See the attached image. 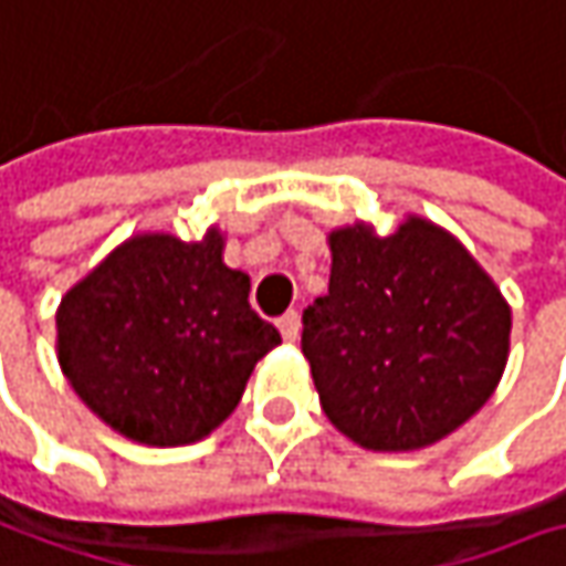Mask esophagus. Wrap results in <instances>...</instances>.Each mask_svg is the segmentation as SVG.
<instances>
[{"label":"esophagus","instance_id":"obj_1","mask_svg":"<svg viewBox=\"0 0 566 566\" xmlns=\"http://www.w3.org/2000/svg\"><path fill=\"white\" fill-rule=\"evenodd\" d=\"M279 329H282L284 342H297V335H301V316H297V310H287L282 319H279Z\"/></svg>","mask_w":566,"mask_h":566}]
</instances>
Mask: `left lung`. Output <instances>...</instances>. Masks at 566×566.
<instances>
[{"label":"left lung","instance_id":"obj_1","mask_svg":"<svg viewBox=\"0 0 566 566\" xmlns=\"http://www.w3.org/2000/svg\"><path fill=\"white\" fill-rule=\"evenodd\" d=\"M329 294L304 310L319 406L357 447L421 450L479 411L504 377L510 304L450 231L408 214L389 237L329 234Z\"/></svg>","mask_w":566,"mask_h":566}]
</instances>
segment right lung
<instances>
[{"label":"right lung","mask_w":566,"mask_h":566,"mask_svg":"<svg viewBox=\"0 0 566 566\" xmlns=\"http://www.w3.org/2000/svg\"><path fill=\"white\" fill-rule=\"evenodd\" d=\"M224 234H136L65 291L56 355L104 424L148 447L209 437L282 335L250 307V275L224 265Z\"/></svg>","instance_id":"obj_1"}]
</instances>
